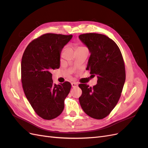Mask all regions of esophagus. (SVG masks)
<instances>
[{
  "mask_svg": "<svg viewBox=\"0 0 148 148\" xmlns=\"http://www.w3.org/2000/svg\"><path fill=\"white\" fill-rule=\"evenodd\" d=\"M71 86H72L73 88H76V87H77L78 86V84L77 83L73 82V83H71Z\"/></svg>",
  "mask_w": 148,
  "mask_h": 148,
  "instance_id": "esophagus-1",
  "label": "esophagus"
}]
</instances>
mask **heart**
I'll return each mask as SVG.
<instances>
[{
    "mask_svg": "<svg viewBox=\"0 0 148 148\" xmlns=\"http://www.w3.org/2000/svg\"><path fill=\"white\" fill-rule=\"evenodd\" d=\"M80 47H78V48H80Z\"/></svg>",
    "mask_w": 148,
    "mask_h": 148,
    "instance_id": "b5f03b06",
    "label": "heart"
}]
</instances>
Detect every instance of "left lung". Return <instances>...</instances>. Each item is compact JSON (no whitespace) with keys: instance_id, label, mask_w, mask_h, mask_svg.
Segmentation results:
<instances>
[{"instance_id":"1","label":"left lung","mask_w":148,"mask_h":148,"mask_svg":"<svg viewBox=\"0 0 148 148\" xmlns=\"http://www.w3.org/2000/svg\"><path fill=\"white\" fill-rule=\"evenodd\" d=\"M79 39L91 53L86 70L97 77L92 88L79 84L82 90L79 101L89 117L102 119L117 105L123 88L126 75L122 53L117 44L104 34H83Z\"/></svg>"}]
</instances>
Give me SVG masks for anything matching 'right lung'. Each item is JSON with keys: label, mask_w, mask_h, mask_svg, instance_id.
Returning <instances> with one entry per match:
<instances>
[{"label": "right lung", "mask_w": 148, "mask_h": 148, "mask_svg": "<svg viewBox=\"0 0 148 148\" xmlns=\"http://www.w3.org/2000/svg\"><path fill=\"white\" fill-rule=\"evenodd\" d=\"M72 36L44 34L28 44L22 57L21 82L25 95L35 112L43 119H55L64 109L71 84H53L51 72L59 69L62 49Z\"/></svg>", "instance_id": "1"}]
</instances>
